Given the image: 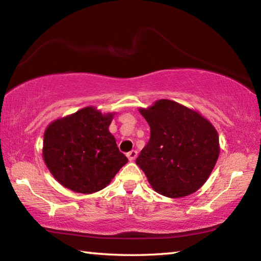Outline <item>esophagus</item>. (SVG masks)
Here are the masks:
<instances>
[{
  "label": "esophagus",
  "mask_w": 261,
  "mask_h": 261,
  "mask_svg": "<svg viewBox=\"0 0 261 261\" xmlns=\"http://www.w3.org/2000/svg\"><path fill=\"white\" fill-rule=\"evenodd\" d=\"M126 156H127V159H129V161L136 160V158H137V151H131V152H129V153L126 154Z\"/></svg>",
  "instance_id": "34e87169"
}]
</instances>
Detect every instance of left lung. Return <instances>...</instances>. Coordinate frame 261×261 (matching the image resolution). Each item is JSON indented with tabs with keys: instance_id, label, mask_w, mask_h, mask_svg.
Returning <instances> with one entry per match:
<instances>
[{
	"instance_id": "8db88e82",
	"label": "left lung",
	"mask_w": 261,
	"mask_h": 261,
	"mask_svg": "<svg viewBox=\"0 0 261 261\" xmlns=\"http://www.w3.org/2000/svg\"><path fill=\"white\" fill-rule=\"evenodd\" d=\"M138 110L151 127V138L136 163L151 187L168 198L199 190L220 154L214 125L197 110L168 99Z\"/></svg>"
}]
</instances>
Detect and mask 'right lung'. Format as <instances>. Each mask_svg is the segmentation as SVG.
<instances>
[{
	"mask_svg": "<svg viewBox=\"0 0 261 261\" xmlns=\"http://www.w3.org/2000/svg\"><path fill=\"white\" fill-rule=\"evenodd\" d=\"M114 115L88 106L46 127L42 158L61 185L77 193L98 192L127 162L109 131Z\"/></svg>",
	"mask_w": 261,
	"mask_h": 261,
	"instance_id": "1",
	"label": "right lung"
}]
</instances>
